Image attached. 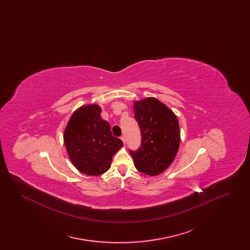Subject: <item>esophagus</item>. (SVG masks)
I'll return each mask as SVG.
<instances>
[{
	"label": "esophagus",
	"instance_id": "obj_1",
	"mask_svg": "<svg viewBox=\"0 0 250 250\" xmlns=\"http://www.w3.org/2000/svg\"><path fill=\"white\" fill-rule=\"evenodd\" d=\"M121 140L123 141L124 144H125V136H122V137H121Z\"/></svg>",
	"mask_w": 250,
	"mask_h": 250
}]
</instances>
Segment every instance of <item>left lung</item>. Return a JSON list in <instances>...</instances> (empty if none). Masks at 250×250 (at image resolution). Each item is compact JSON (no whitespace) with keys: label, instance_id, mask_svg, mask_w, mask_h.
<instances>
[{"label":"left lung","instance_id":"8db88e82","mask_svg":"<svg viewBox=\"0 0 250 250\" xmlns=\"http://www.w3.org/2000/svg\"><path fill=\"white\" fill-rule=\"evenodd\" d=\"M142 144L130 150L136 168L148 175L163 172L174 160L180 145V129L176 115L154 97L134 103Z\"/></svg>","mask_w":250,"mask_h":250}]
</instances>
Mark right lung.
Returning <instances> with one entry per match:
<instances>
[{"mask_svg": "<svg viewBox=\"0 0 250 250\" xmlns=\"http://www.w3.org/2000/svg\"><path fill=\"white\" fill-rule=\"evenodd\" d=\"M63 140L69 158L81 172L97 176L110 167L112 156L123 142L112 136L109 124L101 118V107L87 105L69 120Z\"/></svg>", "mask_w": 250, "mask_h": 250, "instance_id": "add662e5", "label": "right lung"}]
</instances>
